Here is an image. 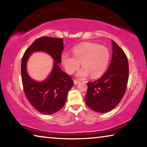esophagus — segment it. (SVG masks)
Here are the masks:
<instances>
[{
	"instance_id": "1",
	"label": "esophagus",
	"mask_w": 147,
	"mask_h": 147,
	"mask_svg": "<svg viewBox=\"0 0 147 147\" xmlns=\"http://www.w3.org/2000/svg\"><path fill=\"white\" fill-rule=\"evenodd\" d=\"M79 82H80L78 80H74V84H78Z\"/></svg>"
}]
</instances>
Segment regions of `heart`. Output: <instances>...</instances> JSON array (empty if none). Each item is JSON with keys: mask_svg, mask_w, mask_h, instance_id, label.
<instances>
[{"mask_svg": "<svg viewBox=\"0 0 147 147\" xmlns=\"http://www.w3.org/2000/svg\"><path fill=\"white\" fill-rule=\"evenodd\" d=\"M73 55L65 53L61 57L62 63L66 71L72 74L83 67L77 76L83 78L89 74L93 78L102 74L108 67L110 58L108 49L104 46L92 43H82L74 47Z\"/></svg>", "mask_w": 147, "mask_h": 147, "instance_id": "obj_1", "label": "heart"}]
</instances>
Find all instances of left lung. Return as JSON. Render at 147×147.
<instances>
[{
	"instance_id": "obj_1",
	"label": "left lung",
	"mask_w": 147,
	"mask_h": 147,
	"mask_svg": "<svg viewBox=\"0 0 147 147\" xmlns=\"http://www.w3.org/2000/svg\"><path fill=\"white\" fill-rule=\"evenodd\" d=\"M113 55L107 71L97 80L88 82L86 104L92 110L106 113L118 105L125 93L129 76L124 52L112 41Z\"/></svg>"
}]
</instances>
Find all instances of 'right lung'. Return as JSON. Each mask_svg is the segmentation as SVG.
<instances>
[{
	"mask_svg": "<svg viewBox=\"0 0 147 147\" xmlns=\"http://www.w3.org/2000/svg\"><path fill=\"white\" fill-rule=\"evenodd\" d=\"M61 38L43 36L36 40L24 52L21 61V78L24 94L34 108L39 112L51 115L58 111L65 104L67 93L73 81L68 74L59 67L63 50ZM44 51L49 53L55 61L53 70L46 81L38 83L29 78L26 65L31 53Z\"/></svg>",
	"mask_w": 147,
	"mask_h": 147,
	"instance_id": "obj_1",
	"label": "right lung"
}]
</instances>
